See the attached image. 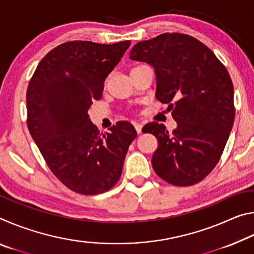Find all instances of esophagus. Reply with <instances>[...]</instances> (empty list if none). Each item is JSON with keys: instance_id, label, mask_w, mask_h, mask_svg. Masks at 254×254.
I'll use <instances>...</instances> for the list:
<instances>
[{"instance_id": "1", "label": "esophagus", "mask_w": 254, "mask_h": 254, "mask_svg": "<svg viewBox=\"0 0 254 254\" xmlns=\"http://www.w3.org/2000/svg\"><path fill=\"white\" fill-rule=\"evenodd\" d=\"M134 127H135V130H136L137 133H139V134L141 132H142V124H141V123L134 122Z\"/></svg>"}]
</instances>
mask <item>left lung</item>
Returning a JSON list of instances; mask_svg holds the SVG:
<instances>
[{"label": "left lung", "mask_w": 254, "mask_h": 254, "mask_svg": "<svg viewBox=\"0 0 254 254\" xmlns=\"http://www.w3.org/2000/svg\"><path fill=\"white\" fill-rule=\"evenodd\" d=\"M130 59L147 63L156 74V97L168 104L177 127L148 123L157 137L152 167L175 186L199 183L221 158L234 123V89L226 68L195 38L163 33L140 41Z\"/></svg>", "instance_id": "obj_1"}]
</instances>
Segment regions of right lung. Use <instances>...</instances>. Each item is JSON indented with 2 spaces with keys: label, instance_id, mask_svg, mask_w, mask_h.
Wrapping results in <instances>:
<instances>
[{
  "label": "right lung",
  "instance_id": "right-lung-1",
  "mask_svg": "<svg viewBox=\"0 0 254 254\" xmlns=\"http://www.w3.org/2000/svg\"><path fill=\"white\" fill-rule=\"evenodd\" d=\"M130 45L65 42L42 58L29 83L30 134L56 177L79 194H100L118 183L136 136L126 121L100 134L88 115Z\"/></svg>",
  "mask_w": 254,
  "mask_h": 254
}]
</instances>
